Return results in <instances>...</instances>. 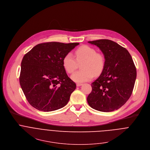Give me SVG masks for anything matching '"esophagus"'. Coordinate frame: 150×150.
Wrapping results in <instances>:
<instances>
[{"label": "esophagus", "mask_w": 150, "mask_h": 150, "mask_svg": "<svg viewBox=\"0 0 150 150\" xmlns=\"http://www.w3.org/2000/svg\"><path fill=\"white\" fill-rule=\"evenodd\" d=\"M82 85V83H76V86H80Z\"/></svg>", "instance_id": "esophagus-1"}]
</instances>
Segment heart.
Returning <instances> with one entry per match:
<instances>
[{
  "instance_id": "1",
  "label": "heart",
  "mask_w": 150,
  "mask_h": 150,
  "mask_svg": "<svg viewBox=\"0 0 150 150\" xmlns=\"http://www.w3.org/2000/svg\"><path fill=\"white\" fill-rule=\"evenodd\" d=\"M76 59L72 53H68L63 58L62 65L64 69L68 74H72L81 64L82 69L73 74L71 79L78 83L86 82L92 79L93 75H100L104 68L105 59L104 57L95 50L87 45H83L76 49Z\"/></svg>"
}]
</instances>
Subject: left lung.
Masks as SVG:
<instances>
[{
  "instance_id": "8db88e82",
  "label": "left lung",
  "mask_w": 150,
  "mask_h": 150,
  "mask_svg": "<svg viewBox=\"0 0 150 150\" xmlns=\"http://www.w3.org/2000/svg\"><path fill=\"white\" fill-rule=\"evenodd\" d=\"M101 50L105 58L104 69L91 83L87 97L89 105L101 112H111L121 108L128 100L134 86L137 71L127 50L108 39L89 41Z\"/></svg>"
}]
</instances>
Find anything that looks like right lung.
I'll return each mask as SVG.
<instances>
[{
	"mask_svg": "<svg viewBox=\"0 0 150 150\" xmlns=\"http://www.w3.org/2000/svg\"><path fill=\"white\" fill-rule=\"evenodd\" d=\"M79 43L52 42L34 46L23 58L19 82L29 103L44 112L65 107L75 83L67 75L64 57Z\"/></svg>",
	"mask_w": 150,
	"mask_h": 150,
	"instance_id": "right-lung-1",
	"label": "right lung"
}]
</instances>
